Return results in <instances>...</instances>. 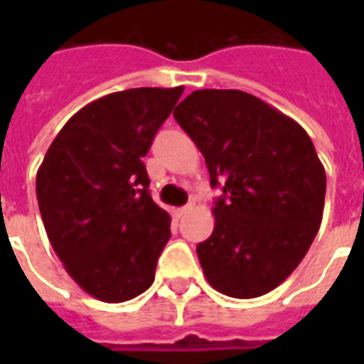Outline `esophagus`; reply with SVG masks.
I'll return each instance as SVG.
<instances>
[{"label":"esophagus","mask_w":364,"mask_h":364,"mask_svg":"<svg viewBox=\"0 0 364 364\" xmlns=\"http://www.w3.org/2000/svg\"><path fill=\"white\" fill-rule=\"evenodd\" d=\"M194 208V202H191V204L183 205V208H179V215H185V213H188V211L193 210Z\"/></svg>","instance_id":"esophagus-1"}]
</instances>
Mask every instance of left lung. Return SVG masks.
<instances>
[{"mask_svg":"<svg viewBox=\"0 0 364 364\" xmlns=\"http://www.w3.org/2000/svg\"><path fill=\"white\" fill-rule=\"evenodd\" d=\"M221 187L215 228L196 245L208 282L255 299L285 282L323 219L327 176L310 136L253 94L204 88L173 111Z\"/></svg>","mask_w":364,"mask_h":364,"instance_id":"1","label":"left lung"}]
</instances>
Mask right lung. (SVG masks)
Instances as JSON below:
<instances>
[{
    "label": "right lung",
    "instance_id": "right-lung-1",
    "mask_svg": "<svg viewBox=\"0 0 364 364\" xmlns=\"http://www.w3.org/2000/svg\"><path fill=\"white\" fill-rule=\"evenodd\" d=\"M181 94L183 87L130 88L85 105L37 170L48 240L94 299L124 302L154 282L170 215L151 198L141 159Z\"/></svg>",
    "mask_w": 364,
    "mask_h": 364
}]
</instances>
